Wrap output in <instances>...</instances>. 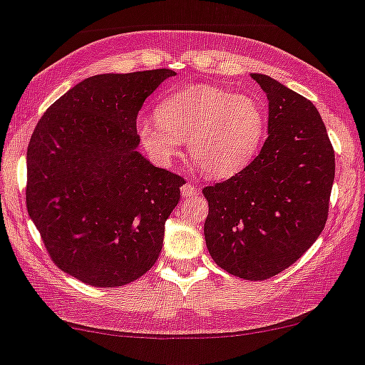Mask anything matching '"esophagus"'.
Returning a JSON list of instances; mask_svg holds the SVG:
<instances>
[{"mask_svg": "<svg viewBox=\"0 0 365 365\" xmlns=\"http://www.w3.org/2000/svg\"><path fill=\"white\" fill-rule=\"evenodd\" d=\"M182 195L183 197H192V195H197L199 194V189L192 183H185V185H182Z\"/></svg>", "mask_w": 365, "mask_h": 365, "instance_id": "obj_1", "label": "esophagus"}]
</instances>
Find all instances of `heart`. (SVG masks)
Returning a JSON list of instances; mask_svg holds the SVG:
<instances>
[{
  "instance_id": "1",
  "label": "heart",
  "mask_w": 365,
  "mask_h": 365,
  "mask_svg": "<svg viewBox=\"0 0 365 365\" xmlns=\"http://www.w3.org/2000/svg\"><path fill=\"white\" fill-rule=\"evenodd\" d=\"M266 125V110L257 98L197 83L168 94L155 115L140 118L138 134L160 163L171 160L187 140L199 170L212 178H229L252 163Z\"/></svg>"
}]
</instances>
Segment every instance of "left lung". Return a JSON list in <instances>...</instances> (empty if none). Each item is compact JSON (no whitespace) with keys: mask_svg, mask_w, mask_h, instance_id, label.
Segmentation results:
<instances>
[{"mask_svg":"<svg viewBox=\"0 0 365 365\" xmlns=\"http://www.w3.org/2000/svg\"><path fill=\"white\" fill-rule=\"evenodd\" d=\"M269 99V136L259 155L229 180L205 187L210 255L237 278H273L301 259L324 231L336 160L314 105L253 73Z\"/></svg>","mask_w":365,"mask_h":365,"instance_id":"1","label":"left lung"}]
</instances>
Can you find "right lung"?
Returning a JSON list of instances; mask_svg holds the SVG:
<instances>
[{
  "instance_id": "obj_1",
  "label": "right lung",
  "mask_w": 365,
  "mask_h": 365,
  "mask_svg": "<svg viewBox=\"0 0 365 365\" xmlns=\"http://www.w3.org/2000/svg\"><path fill=\"white\" fill-rule=\"evenodd\" d=\"M173 75L160 68L82 80L31 134L29 217L52 262L87 285H128L159 259L185 180L136 150V118Z\"/></svg>"
}]
</instances>
